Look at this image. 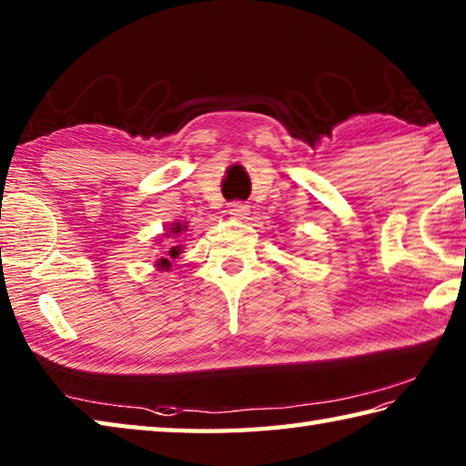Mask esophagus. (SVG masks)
Masks as SVG:
<instances>
[{
  "instance_id": "1",
  "label": "esophagus",
  "mask_w": 466,
  "mask_h": 466,
  "mask_svg": "<svg viewBox=\"0 0 466 466\" xmlns=\"http://www.w3.org/2000/svg\"><path fill=\"white\" fill-rule=\"evenodd\" d=\"M228 214L236 219H244L248 216V208L242 204V201H232L230 206H228Z\"/></svg>"
}]
</instances>
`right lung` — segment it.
Returning a JSON list of instances; mask_svg holds the SVG:
<instances>
[{
    "label": "right lung",
    "mask_w": 466,
    "mask_h": 466,
    "mask_svg": "<svg viewBox=\"0 0 466 466\" xmlns=\"http://www.w3.org/2000/svg\"><path fill=\"white\" fill-rule=\"evenodd\" d=\"M171 232H181V226L179 224H177L175 228H171ZM179 252H181V248L179 247H171V250H168V258H160L158 260V267H163V268H171V258H177V257H179Z\"/></svg>",
    "instance_id": "right-lung-1"
}]
</instances>
